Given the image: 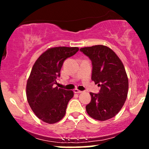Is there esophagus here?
<instances>
[{
	"instance_id": "34e87169",
	"label": "esophagus",
	"mask_w": 149,
	"mask_h": 149,
	"mask_svg": "<svg viewBox=\"0 0 149 149\" xmlns=\"http://www.w3.org/2000/svg\"><path fill=\"white\" fill-rule=\"evenodd\" d=\"M74 92H75V93L80 94V93H82V92H83V91H80V90H77V89H75Z\"/></svg>"
}]
</instances>
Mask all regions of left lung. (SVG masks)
Listing matches in <instances>:
<instances>
[{"label":"left lung","instance_id":"8db88e82","mask_svg":"<svg viewBox=\"0 0 149 149\" xmlns=\"http://www.w3.org/2000/svg\"><path fill=\"white\" fill-rule=\"evenodd\" d=\"M80 52L92 61V80L100 87L90 92L86 111L92 118L106 120L114 117L123 107L128 92V78L123 64L111 49L98 45L83 47Z\"/></svg>","mask_w":149,"mask_h":149}]
</instances>
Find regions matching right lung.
Masks as SVG:
<instances>
[{
    "label": "right lung",
    "instance_id": "obj_1",
    "mask_svg": "<svg viewBox=\"0 0 149 149\" xmlns=\"http://www.w3.org/2000/svg\"><path fill=\"white\" fill-rule=\"evenodd\" d=\"M78 47H56L43 52L36 61L27 80L26 97L36 116L43 122L53 124L61 120L66 113L72 90L54 88L60 77L63 63L74 55Z\"/></svg>",
    "mask_w": 149,
    "mask_h": 149
}]
</instances>
